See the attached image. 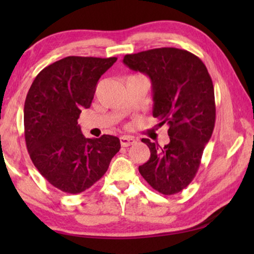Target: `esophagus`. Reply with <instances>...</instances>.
I'll use <instances>...</instances> for the list:
<instances>
[{
    "mask_svg": "<svg viewBox=\"0 0 254 254\" xmlns=\"http://www.w3.org/2000/svg\"><path fill=\"white\" fill-rule=\"evenodd\" d=\"M135 138L133 136H129V135H126V136L120 137V143L123 147H129V145L135 143Z\"/></svg>",
    "mask_w": 254,
    "mask_h": 254,
    "instance_id": "esophagus-1",
    "label": "esophagus"
}]
</instances>
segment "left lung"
Masks as SVG:
<instances>
[{
    "instance_id": "1",
    "label": "left lung",
    "mask_w": 254,
    "mask_h": 254,
    "mask_svg": "<svg viewBox=\"0 0 254 254\" xmlns=\"http://www.w3.org/2000/svg\"><path fill=\"white\" fill-rule=\"evenodd\" d=\"M124 64L149 76L152 116L169 126L170 142L163 148L142 138L150 149V158L138 171L157 192L179 193L195 177L214 130L216 109L209 72L196 55L175 47L127 54Z\"/></svg>"
}]
</instances>
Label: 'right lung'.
<instances>
[{"instance_id": "1", "label": "right lung", "mask_w": 254, "mask_h": 254, "mask_svg": "<svg viewBox=\"0 0 254 254\" xmlns=\"http://www.w3.org/2000/svg\"><path fill=\"white\" fill-rule=\"evenodd\" d=\"M117 58L67 57L44 68L24 104L26 148L40 175L58 190L77 194L102 178L119 151L112 135L86 138L77 123L96 86Z\"/></svg>"}]
</instances>
